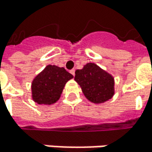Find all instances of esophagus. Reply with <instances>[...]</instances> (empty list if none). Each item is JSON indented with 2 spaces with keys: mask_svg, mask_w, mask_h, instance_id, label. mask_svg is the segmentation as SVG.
I'll return each mask as SVG.
<instances>
[{
  "mask_svg": "<svg viewBox=\"0 0 152 152\" xmlns=\"http://www.w3.org/2000/svg\"><path fill=\"white\" fill-rule=\"evenodd\" d=\"M70 73L75 76V69H71V70H70Z\"/></svg>",
  "mask_w": 152,
  "mask_h": 152,
  "instance_id": "1",
  "label": "esophagus"
}]
</instances>
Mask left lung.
<instances>
[{
	"instance_id": "8db88e82",
	"label": "left lung",
	"mask_w": 152,
	"mask_h": 152,
	"mask_svg": "<svg viewBox=\"0 0 152 152\" xmlns=\"http://www.w3.org/2000/svg\"><path fill=\"white\" fill-rule=\"evenodd\" d=\"M75 80L84 96L93 103H104L114 94L113 77L94 63H87L83 69H77Z\"/></svg>"
}]
</instances>
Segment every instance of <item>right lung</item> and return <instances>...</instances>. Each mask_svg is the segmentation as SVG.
I'll use <instances>...</instances> for the list:
<instances>
[{
    "label": "right lung",
    "instance_id": "1",
    "mask_svg": "<svg viewBox=\"0 0 152 152\" xmlns=\"http://www.w3.org/2000/svg\"><path fill=\"white\" fill-rule=\"evenodd\" d=\"M73 78L64 68L48 65L31 83L32 99L39 105H51L61 97L66 83Z\"/></svg>",
    "mask_w": 152,
    "mask_h": 152
}]
</instances>
